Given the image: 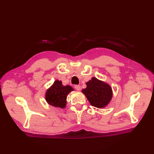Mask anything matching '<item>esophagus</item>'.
Listing matches in <instances>:
<instances>
[{"label":"esophagus","instance_id":"1","mask_svg":"<svg viewBox=\"0 0 154 154\" xmlns=\"http://www.w3.org/2000/svg\"><path fill=\"white\" fill-rule=\"evenodd\" d=\"M74 88H75V89H76V91H78L81 90V87H80V85H76L74 86Z\"/></svg>","mask_w":154,"mask_h":154}]
</instances>
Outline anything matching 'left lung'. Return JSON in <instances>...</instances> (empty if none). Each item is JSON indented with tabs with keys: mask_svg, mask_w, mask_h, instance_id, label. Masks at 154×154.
Wrapping results in <instances>:
<instances>
[{
	"mask_svg": "<svg viewBox=\"0 0 154 154\" xmlns=\"http://www.w3.org/2000/svg\"><path fill=\"white\" fill-rule=\"evenodd\" d=\"M87 87L82 91L91 105L103 109L109 104L112 97V89L108 83L92 77L86 83Z\"/></svg>",
	"mask_w": 154,
	"mask_h": 154,
	"instance_id": "obj_1",
	"label": "left lung"
}]
</instances>
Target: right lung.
Returning a JSON list of instances; mask_svg holds the SVG:
<instances>
[{"label":"right lung","mask_w":154,"mask_h":154,"mask_svg":"<svg viewBox=\"0 0 154 154\" xmlns=\"http://www.w3.org/2000/svg\"><path fill=\"white\" fill-rule=\"evenodd\" d=\"M73 91L72 87L68 85L64 86L62 81L57 80L46 91L45 99L49 105L63 109L66 106L67 95Z\"/></svg>","instance_id":"right-lung-1"}]
</instances>
